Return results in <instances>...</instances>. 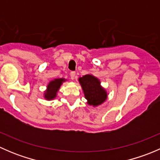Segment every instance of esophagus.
Here are the masks:
<instances>
[{"mask_svg": "<svg viewBox=\"0 0 160 160\" xmlns=\"http://www.w3.org/2000/svg\"><path fill=\"white\" fill-rule=\"evenodd\" d=\"M75 77H76V72H74V71H72V72H70L71 79H72V80H74Z\"/></svg>", "mask_w": 160, "mask_h": 160, "instance_id": "obj_1", "label": "esophagus"}]
</instances>
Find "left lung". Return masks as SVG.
I'll return each mask as SVG.
<instances>
[{
	"instance_id": "left-lung-1",
	"label": "left lung",
	"mask_w": 160,
	"mask_h": 160,
	"mask_svg": "<svg viewBox=\"0 0 160 160\" xmlns=\"http://www.w3.org/2000/svg\"><path fill=\"white\" fill-rule=\"evenodd\" d=\"M79 81L90 105H100L105 101L108 96L107 92L101 86L98 78L88 74L79 78Z\"/></svg>"
}]
</instances>
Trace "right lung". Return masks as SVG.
Instances as JSON below:
<instances>
[{
    "label": "right lung",
    "mask_w": 160,
    "mask_h": 160,
    "mask_svg": "<svg viewBox=\"0 0 160 160\" xmlns=\"http://www.w3.org/2000/svg\"><path fill=\"white\" fill-rule=\"evenodd\" d=\"M65 80H66L62 78L55 79L54 80L50 82L47 87V90L45 93V98L47 100H52L56 98L58 90L60 88L62 82H64Z\"/></svg>",
    "instance_id": "1"
}]
</instances>
